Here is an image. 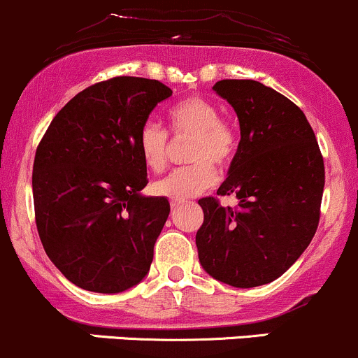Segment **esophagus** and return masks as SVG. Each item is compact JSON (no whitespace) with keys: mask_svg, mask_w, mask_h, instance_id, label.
<instances>
[{"mask_svg":"<svg viewBox=\"0 0 358 358\" xmlns=\"http://www.w3.org/2000/svg\"><path fill=\"white\" fill-rule=\"evenodd\" d=\"M180 205V200H171V206L172 208H176V206Z\"/></svg>","mask_w":358,"mask_h":358,"instance_id":"obj_1","label":"esophagus"}]
</instances>
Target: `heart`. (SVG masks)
I'll use <instances>...</instances> for the list:
<instances>
[{
    "instance_id": "obj_1",
    "label": "heart",
    "mask_w": 358,
    "mask_h": 358,
    "mask_svg": "<svg viewBox=\"0 0 358 358\" xmlns=\"http://www.w3.org/2000/svg\"><path fill=\"white\" fill-rule=\"evenodd\" d=\"M167 119L176 136H191L187 160L194 164L176 169L155 180L152 189L158 196L186 200L213 186L217 172L212 164L224 167L233 160L238 134L233 125L220 119L219 106L203 96L180 99L169 110ZM138 152L150 171H164L167 164V132L155 122H146L138 134Z\"/></svg>"
}]
</instances>
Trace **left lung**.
Wrapping results in <instances>:
<instances>
[{"label": "left lung", "mask_w": 358, "mask_h": 358, "mask_svg": "<svg viewBox=\"0 0 358 358\" xmlns=\"http://www.w3.org/2000/svg\"><path fill=\"white\" fill-rule=\"evenodd\" d=\"M213 91L234 108L241 141L217 194L198 203L201 267L234 288H255L285 274L314 238L324 191V160L305 113L272 87L224 79Z\"/></svg>", "instance_id": "1"}]
</instances>
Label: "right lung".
<instances>
[{"label":"right lung","instance_id":"1","mask_svg":"<svg viewBox=\"0 0 358 358\" xmlns=\"http://www.w3.org/2000/svg\"><path fill=\"white\" fill-rule=\"evenodd\" d=\"M160 80L113 77L76 94L43 136L32 169L44 252L79 288L122 293L145 279L171 205L145 196L138 134L160 101Z\"/></svg>","mask_w":358,"mask_h":358}]
</instances>
